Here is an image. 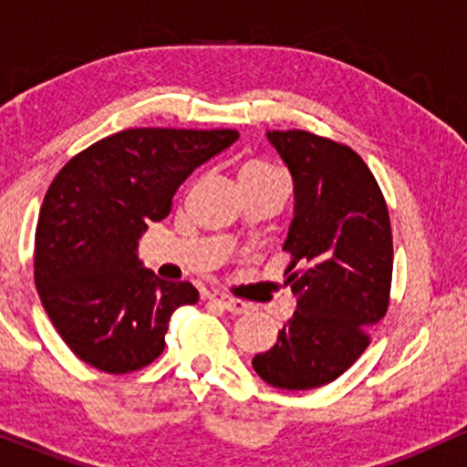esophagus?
<instances>
[{
    "label": "esophagus",
    "instance_id": "1",
    "mask_svg": "<svg viewBox=\"0 0 467 467\" xmlns=\"http://www.w3.org/2000/svg\"><path fill=\"white\" fill-rule=\"evenodd\" d=\"M209 300L220 304V306L224 308V311L229 313H247L249 304L243 302V300H235L232 296H224V293H209Z\"/></svg>",
    "mask_w": 467,
    "mask_h": 467
}]
</instances>
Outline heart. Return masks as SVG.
<instances>
[{"mask_svg":"<svg viewBox=\"0 0 467 467\" xmlns=\"http://www.w3.org/2000/svg\"><path fill=\"white\" fill-rule=\"evenodd\" d=\"M269 174H277L275 167H271L269 163H262V161H249L240 167L238 171V181L243 178H255V176H269Z\"/></svg>","mask_w":467,"mask_h":467,"instance_id":"1","label":"heart"}]
</instances>
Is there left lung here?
<instances>
[{
  "instance_id": "8db88e82",
  "label": "left lung",
  "mask_w": 467,
  "mask_h": 467,
  "mask_svg": "<svg viewBox=\"0 0 467 467\" xmlns=\"http://www.w3.org/2000/svg\"><path fill=\"white\" fill-rule=\"evenodd\" d=\"M293 178L291 254L285 285L297 306L254 368L282 390L337 379L386 316L392 277L389 207L375 176L347 145L302 130L266 132ZM301 271H296V266Z\"/></svg>"
}]
</instances>
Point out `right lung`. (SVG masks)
Masks as SVG:
<instances>
[{"label":"right lung","instance_id":"right-lung-1","mask_svg":"<svg viewBox=\"0 0 467 467\" xmlns=\"http://www.w3.org/2000/svg\"><path fill=\"white\" fill-rule=\"evenodd\" d=\"M235 130L134 128L67 161L44 198L35 286L67 348L103 373L159 358L190 282H165L139 260V240L163 220L196 167L238 140Z\"/></svg>","mask_w":467,"mask_h":467}]
</instances>
